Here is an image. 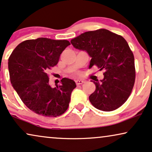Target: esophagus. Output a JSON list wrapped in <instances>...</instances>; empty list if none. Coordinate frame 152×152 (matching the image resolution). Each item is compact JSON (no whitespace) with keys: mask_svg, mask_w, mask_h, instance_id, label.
Instances as JSON below:
<instances>
[{"mask_svg":"<svg viewBox=\"0 0 152 152\" xmlns=\"http://www.w3.org/2000/svg\"><path fill=\"white\" fill-rule=\"evenodd\" d=\"M75 82H76V85H78H78L83 84L85 81H84V80H76Z\"/></svg>","mask_w":152,"mask_h":152,"instance_id":"1","label":"esophagus"}]
</instances>
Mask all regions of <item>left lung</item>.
<instances>
[{
	"instance_id": "left-lung-1",
	"label": "left lung",
	"mask_w": 152,
	"mask_h": 152,
	"mask_svg": "<svg viewBox=\"0 0 152 152\" xmlns=\"http://www.w3.org/2000/svg\"><path fill=\"white\" fill-rule=\"evenodd\" d=\"M71 43L90 56L89 68L104 71V79L94 81L96 90L89 96L92 106L103 111L120 108L130 96L135 78L134 56L124 38L99 29L82 33Z\"/></svg>"
}]
</instances>
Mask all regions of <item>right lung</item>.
Returning a JSON list of instances; mask_svg holds the SVG:
<instances>
[{"instance_id": "1", "label": "right lung", "mask_w": 152, "mask_h": 152, "mask_svg": "<svg viewBox=\"0 0 152 152\" xmlns=\"http://www.w3.org/2000/svg\"><path fill=\"white\" fill-rule=\"evenodd\" d=\"M69 45L67 40L28 39L20 43L10 56L12 86L23 104L38 115L58 117L67 110L76 83L63 78L60 86L52 88L48 72L58 64L60 54Z\"/></svg>"}]
</instances>
